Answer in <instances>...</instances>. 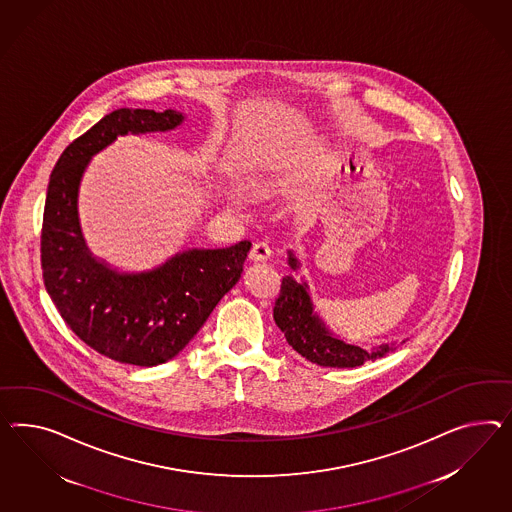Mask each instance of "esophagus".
<instances>
[{
	"label": "esophagus",
	"instance_id": "34e87169",
	"mask_svg": "<svg viewBox=\"0 0 512 512\" xmlns=\"http://www.w3.org/2000/svg\"><path fill=\"white\" fill-rule=\"evenodd\" d=\"M270 248L266 242H257L253 248L249 249V261L251 263H266L270 259Z\"/></svg>",
	"mask_w": 512,
	"mask_h": 512
}]
</instances>
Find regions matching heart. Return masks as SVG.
Masks as SVG:
<instances>
[{
  "label": "heart",
  "instance_id": "obj_1",
  "mask_svg": "<svg viewBox=\"0 0 512 512\" xmlns=\"http://www.w3.org/2000/svg\"><path fill=\"white\" fill-rule=\"evenodd\" d=\"M289 177L287 175H281V173H272V175H264L261 179L253 182V188L251 192L257 197V199H263V201H270V199H276L281 195L289 192ZM229 203L231 207L240 208L242 207V199L240 197H229Z\"/></svg>",
  "mask_w": 512,
  "mask_h": 512
}]
</instances>
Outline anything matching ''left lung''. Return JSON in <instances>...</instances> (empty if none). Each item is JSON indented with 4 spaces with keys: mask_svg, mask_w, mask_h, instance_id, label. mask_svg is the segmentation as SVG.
<instances>
[{
    "mask_svg": "<svg viewBox=\"0 0 512 512\" xmlns=\"http://www.w3.org/2000/svg\"><path fill=\"white\" fill-rule=\"evenodd\" d=\"M289 266L300 272V259L289 249ZM274 320L277 328L285 333L287 343L302 354L305 360L317 363L320 367H360L365 361L380 360L397 348V341L380 343L371 348H361L348 343L345 337L330 330V326L315 311L309 285L305 279L296 281L292 276L283 277L281 292L274 307ZM406 343V339H402Z\"/></svg>",
    "mask_w": 512,
    "mask_h": 512,
    "instance_id": "obj_1",
    "label": "left lung"
}]
</instances>
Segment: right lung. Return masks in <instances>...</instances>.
Here are the masks:
<instances>
[{
	"mask_svg": "<svg viewBox=\"0 0 512 512\" xmlns=\"http://www.w3.org/2000/svg\"><path fill=\"white\" fill-rule=\"evenodd\" d=\"M184 119L175 110L111 111L70 143L50 175L41 236L46 291L85 345L119 363L173 360L238 283L251 248L242 240L231 248L184 249L152 270L121 272L87 246L78 195L91 158L119 136L169 132Z\"/></svg>",
	"mask_w": 512,
	"mask_h": 512,
	"instance_id": "obj_1",
	"label": "right lung"
}]
</instances>
